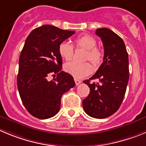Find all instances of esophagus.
I'll list each match as a JSON object with an SVG mask.
<instances>
[{"instance_id": "obj_1", "label": "esophagus", "mask_w": 146, "mask_h": 146, "mask_svg": "<svg viewBox=\"0 0 146 146\" xmlns=\"http://www.w3.org/2000/svg\"><path fill=\"white\" fill-rule=\"evenodd\" d=\"M74 81H75V83H76V85H78V84H80L81 83V81H80V80L77 79V78H74Z\"/></svg>"}]
</instances>
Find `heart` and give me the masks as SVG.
<instances>
[{"label": "heart", "mask_w": 146, "mask_h": 146, "mask_svg": "<svg viewBox=\"0 0 146 146\" xmlns=\"http://www.w3.org/2000/svg\"><path fill=\"white\" fill-rule=\"evenodd\" d=\"M78 48H83L87 50L86 60H88L94 65H99L102 60L103 53L100 49L96 47L97 42L96 39L90 35H83L76 38L74 41ZM59 54L61 58L65 60H70L74 54V48L68 42H62L59 45ZM64 70L76 78H83L88 76L92 70V65L88 62H70L65 64Z\"/></svg>", "instance_id": "b5f03b06"}]
</instances>
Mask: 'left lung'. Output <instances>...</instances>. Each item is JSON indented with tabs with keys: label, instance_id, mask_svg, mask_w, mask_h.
Returning a JSON list of instances; mask_svg holds the SVG:
<instances>
[{
	"label": "left lung",
	"instance_id": "8db88e82",
	"mask_svg": "<svg viewBox=\"0 0 146 146\" xmlns=\"http://www.w3.org/2000/svg\"><path fill=\"white\" fill-rule=\"evenodd\" d=\"M96 35L104 45V59L96 73L84 81L90 92L83 100V107L90 117L104 119L117 111L125 97L129 80L128 54L122 38L110 29H97ZM94 79L100 83H90Z\"/></svg>",
	"mask_w": 146,
	"mask_h": 146
}]
</instances>
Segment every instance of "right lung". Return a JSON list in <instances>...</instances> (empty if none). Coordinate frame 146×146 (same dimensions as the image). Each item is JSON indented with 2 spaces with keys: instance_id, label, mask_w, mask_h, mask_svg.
I'll return each mask as SVG.
<instances>
[{
  "instance_id": "obj_1",
  "label": "right lung",
  "mask_w": 146,
  "mask_h": 146,
  "mask_svg": "<svg viewBox=\"0 0 146 146\" xmlns=\"http://www.w3.org/2000/svg\"><path fill=\"white\" fill-rule=\"evenodd\" d=\"M74 33L44 25L34 29L26 39L19 60L17 86L25 108L38 119L54 116L60 108L62 94L76 85L73 76L61 70L58 50ZM50 75L54 76L52 81Z\"/></svg>"
}]
</instances>
